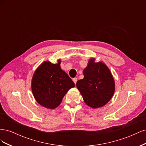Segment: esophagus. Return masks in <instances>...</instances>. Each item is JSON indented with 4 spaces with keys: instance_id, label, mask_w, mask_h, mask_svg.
Returning <instances> with one entry per match:
<instances>
[{
    "instance_id": "34e87169",
    "label": "esophagus",
    "mask_w": 146,
    "mask_h": 146,
    "mask_svg": "<svg viewBox=\"0 0 146 146\" xmlns=\"http://www.w3.org/2000/svg\"><path fill=\"white\" fill-rule=\"evenodd\" d=\"M72 80H73V82H74V83L75 84H76V83H77V78H76V77L72 79Z\"/></svg>"
}]
</instances>
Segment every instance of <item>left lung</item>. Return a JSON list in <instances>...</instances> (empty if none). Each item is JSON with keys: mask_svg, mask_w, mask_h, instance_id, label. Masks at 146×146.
Masks as SVG:
<instances>
[{"mask_svg": "<svg viewBox=\"0 0 146 146\" xmlns=\"http://www.w3.org/2000/svg\"><path fill=\"white\" fill-rule=\"evenodd\" d=\"M90 58L83 70L84 78L76 86L85 103L92 108L102 107L111 100L115 90L111 72L104 63Z\"/></svg>", "mask_w": 146, "mask_h": 146, "instance_id": "obj_1", "label": "left lung"}]
</instances>
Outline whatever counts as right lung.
<instances>
[{"instance_id": "add662e5", "label": "right lung", "mask_w": 146, "mask_h": 146, "mask_svg": "<svg viewBox=\"0 0 146 146\" xmlns=\"http://www.w3.org/2000/svg\"><path fill=\"white\" fill-rule=\"evenodd\" d=\"M61 60L53 64L44 61L35 70L32 79V91L35 100L42 107L55 109L75 84L60 68Z\"/></svg>"}]
</instances>
